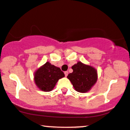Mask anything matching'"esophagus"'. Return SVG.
<instances>
[{
  "mask_svg": "<svg viewBox=\"0 0 130 130\" xmlns=\"http://www.w3.org/2000/svg\"><path fill=\"white\" fill-rule=\"evenodd\" d=\"M64 73H65V77H67V76H68V71H65L64 72Z\"/></svg>",
  "mask_w": 130,
  "mask_h": 130,
  "instance_id": "1",
  "label": "esophagus"
}]
</instances>
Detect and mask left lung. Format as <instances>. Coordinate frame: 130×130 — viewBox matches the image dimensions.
Returning a JSON list of instances; mask_svg holds the SVG:
<instances>
[{
  "mask_svg": "<svg viewBox=\"0 0 130 130\" xmlns=\"http://www.w3.org/2000/svg\"><path fill=\"white\" fill-rule=\"evenodd\" d=\"M73 73L67 78L71 82L74 90L79 93L88 92L98 80V71L93 67L78 62L71 67Z\"/></svg>",
  "mask_w": 130,
  "mask_h": 130,
  "instance_id": "8db88e82",
  "label": "left lung"
}]
</instances>
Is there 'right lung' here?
Listing matches in <instances>:
<instances>
[{
	"label": "right lung",
	"instance_id": "add662e5",
	"mask_svg": "<svg viewBox=\"0 0 130 130\" xmlns=\"http://www.w3.org/2000/svg\"><path fill=\"white\" fill-rule=\"evenodd\" d=\"M63 77L65 74L60 68L47 62L35 71L34 80L40 90L48 92L52 91L57 81Z\"/></svg>",
	"mask_w": 130,
	"mask_h": 130
}]
</instances>
